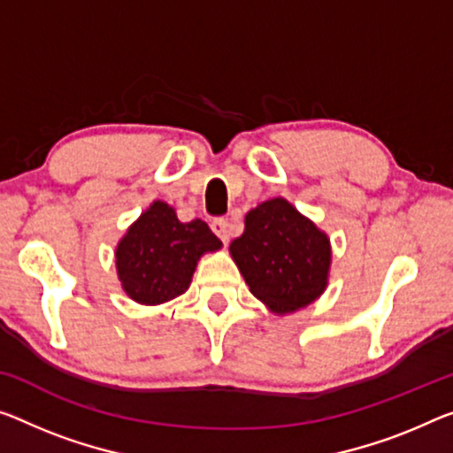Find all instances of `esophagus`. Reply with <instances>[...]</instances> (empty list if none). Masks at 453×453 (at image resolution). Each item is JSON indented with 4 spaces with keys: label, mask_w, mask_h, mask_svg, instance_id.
<instances>
[{
    "label": "esophagus",
    "mask_w": 453,
    "mask_h": 453,
    "mask_svg": "<svg viewBox=\"0 0 453 453\" xmlns=\"http://www.w3.org/2000/svg\"><path fill=\"white\" fill-rule=\"evenodd\" d=\"M211 228H212V233L217 234L222 242H228V239H231V228H228V220L226 219H214Z\"/></svg>",
    "instance_id": "34e87169"
}]
</instances>
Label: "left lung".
I'll return each instance as SVG.
<instances>
[{"mask_svg":"<svg viewBox=\"0 0 453 453\" xmlns=\"http://www.w3.org/2000/svg\"><path fill=\"white\" fill-rule=\"evenodd\" d=\"M228 250L250 294L277 316L314 303L328 288L330 236L281 196L250 208Z\"/></svg>","mask_w":453,"mask_h":453,"instance_id":"1","label":"left lung"}]
</instances>
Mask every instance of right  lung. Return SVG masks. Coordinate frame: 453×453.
<instances>
[{"label":"right lung","instance_id":"1","mask_svg":"<svg viewBox=\"0 0 453 453\" xmlns=\"http://www.w3.org/2000/svg\"><path fill=\"white\" fill-rule=\"evenodd\" d=\"M220 247L204 220L182 222L176 208L154 200L117 242V277L134 302L165 303L190 288L200 257Z\"/></svg>","mask_w":453,"mask_h":453}]
</instances>
